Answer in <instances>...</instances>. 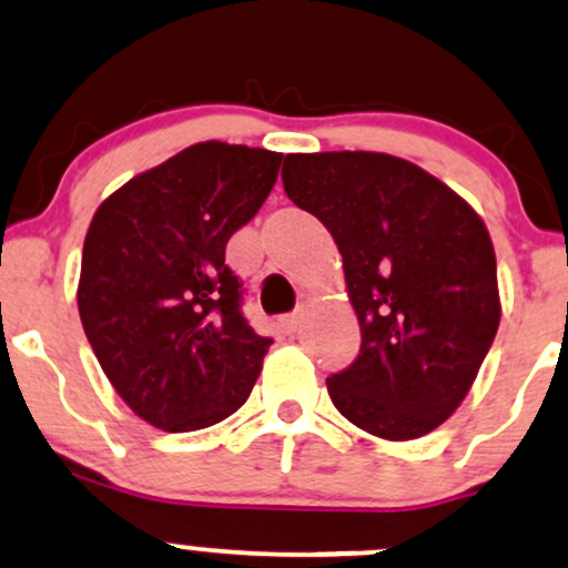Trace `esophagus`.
<instances>
[{
    "label": "esophagus",
    "mask_w": 568,
    "mask_h": 568,
    "mask_svg": "<svg viewBox=\"0 0 568 568\" xmlns=\"http://www.w3.org/2000/svg\"><path fill=\"white\" fill-rule=\"evenodd\" d=\"M302 321H304L302 312H293V315L280 317V328H283L285 334H296V331L302 328Z\"/></svg>",
    "instance_id": "obj_1"
}]
</instances>
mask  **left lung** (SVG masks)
Listing matches in <instances>:
<instances>
[{"instance_id": "8db88e82", "label": "left lung", "mask_w": 568, "mask_h": 568, "mask_svg": "<svg viewBox=\"0 0 568 568\" xmlns=\"http://www.w3.org/2000/svg\"><path fill=\"white\" fill-rule=\"evenodd\" d=\"M285 194L344 262L361 355L328 395L384 440L433 433L470 393L497 336V256L484 219L414 162L382 152L285 154Z\"/></svg>"}]
</instances>
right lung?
<instances>
[{"label": "right lung", "instance_id": "obj_1", "mask_svg": "<svg viewBox=\"0 0 568 568\" xmlns=\"http://www.w3.org/2000/svg\"><path fill=\"white\" fill-rule=\"evenodd\" d=\"M283 154L202 141L98 205L77 285L82 328L135 416L165 433L219 425L251 395L272 338L240 312L224 264Z\"/></svg>", "mask_w": 568, "mask_h": 568}]
</instances>
